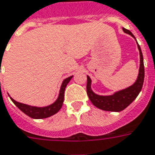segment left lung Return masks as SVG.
Returning a JSON list of instances; mask_svg holds the SVG:
<instances>
[{
	"label": "left lung",
	"instance_id": "left-lung-1",
	"mask_svg": "<svg viewBox=\"0 0 155 155\" xmlns=\"http://www.w3.org/2000/svg\"><path fill=\"white\" fill-rule=\"evenodd\" d=\"M124 32L130 34L134 37V34L126 28H123ZM139 54H140V67H139V73H138V79L134 85H131L127 88L122 90L120 91L114 93L111 96H99L93 92L91 89V78L87 76V85H86V91L89 99L92 102V104L104 111H121L124 110L127 107H128L136 97L138 96L139 92L141 91L143 80H144V65H143V58L140 46L138 44Z\"/></svg>",
	"mask_w": 155,
	"mask_h": 155
}]
</instances>
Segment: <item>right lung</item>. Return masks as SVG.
Returning a JSON list of instances; mask_svg holds the SVG:
<instances>
[{
    "label": "right lung",
    "mask_w": 155,
    "mask_h": 155,
    "mask_svg": "<svg viewBox=\"0 0 155 155\" xmlns=\"http://www.w3.org/2000/svg\"><path fill=\"white\" fill-rule=\"evenodd\" d=\"M72 77L73 76H70V77L66 78L64 81H63L61 88H60V91H59V95L58 99L56 100L55 102L49 105V106H48V107H31V106L26 105V104L17 102L15 100H13L12 97H10V98H11V100L13 101V103L17 106V107L30 117L35 119L46 118V117H48L57 113L60 110V108L62 107L64 97V90H65L67 84L70 82Z\"/></svg>",
    "instance_id": "obj_1"
}]
</instances>
